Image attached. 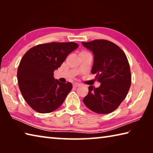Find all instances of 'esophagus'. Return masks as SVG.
<instances>
[{
	"mask_svg": "<svg viewBox=\"0 0 153 153\" xmlns=\"http://www.w3.org/2000/svg\"><path fill=\"white\" fill-rule=\"evenodd\" d=\"M79 86V84H78V83H74V84H73L74 88H77V87H78Z\"/></svg>",
	"mask_w": 153,
	"mask_h": 153,
	"instance_id": "1",
	"label": "esophagus"
}]
</instances>
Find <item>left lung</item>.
Here are the masks:
<instances>
[{"mask_svg": "<svg viewBox=\"0 0 153 153\" xmlns=\"http://www.w3.org/2000/svg\"><path fill=\"white\" fill-rule=\"evenodd\" d=\"M92 52L94 62L91 73L95 74L100 86L88 88L83 99L90 110L99 114H107L117 108L128 94L131 77L128 59L115 44L106 40L82 42Z\"/></svg>", "mask_w": 153, "mask_h": 153, "instance_id": "1", "label": "left lung"}]
</instances>
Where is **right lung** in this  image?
Instances as JSON below:
<instances>
[{
    "label": "right lung",
    "instance_id": "obj_1",
    "mask_svg": "<svg viewBox=\"0 0 153 153\" xmlns=\"http://www.w3.org/2000/svg\"><path fill=\"white\" fill-rule=\"evenodd\" d=\"M77 47L73 42L42 44L30 48L23 56L17 69V81L24 100L33 110L51 113L63 104L72 84L55 79L54 71Z\"/></svg>",
    "mask_w": 153,
    "mask_h": 153
}]
</instances>
